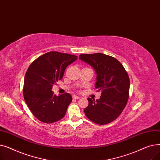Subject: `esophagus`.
I'll use <instances>...</instances> for the list:
<instances>
[{
    "instance_id": "34e87169",
    "label": "esophagus",
    "mask_w": 160,
    "mask_h": 160,
    "mask_svg": "<svg viewBox=\"0 0 160 160\" xmlns=\"http://www.w3.org/2000/svg\"><path fill=\"white\" fill-rule=\"evenodd\" d=\"M72 98H73L74 99H79V98H80V97H78V96H76V95H73V96H72Z\"/></svg>"
}]
</instances>
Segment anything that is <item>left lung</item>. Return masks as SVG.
Segmentation results:
<instances>
[{
	"instance_id": "1",
	"label": "left lung",
	"mask_w": 160,
	"mask_h": 160,
	"mask_svg": "<svg viewBox=\"0 0 160 160\" xmlns=\"http://www.w3.org/2000/svg\"><path fill=\"white\" fill-rule=\"evenodd\" d=\"M79 59L94 69L95 88L102 92L99 99L88 98L89 104L84 109L86 117L101 125L113 121L128 102L130 79L127 72L117 59L102 53L80 54Z\"/></svg>"
}]
</instances>
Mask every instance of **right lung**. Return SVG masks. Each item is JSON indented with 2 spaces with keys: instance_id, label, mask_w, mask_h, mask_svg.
I'll return each mask as SVG.
<instances>
[{
  "instance_id": "obj_1",
  "label": "right lung",
  "mask_w": 160,
  "mask_h": 160,
  "mask_svg": "<svg viewBox=\"0 0 160 160\" xmlns=\"http://www.w3.org/2000/svg\"><path fill=\"white\" fill-rule=\"evenodd\" d=\"M77 60V56L52 51L39 56L29 66L24 77V98L38 120L52 123L65 116L72 96H56L52 89L63 78L67 67Z\"/></svg>"
}]
</instances>
